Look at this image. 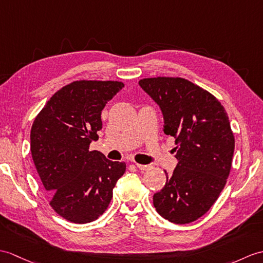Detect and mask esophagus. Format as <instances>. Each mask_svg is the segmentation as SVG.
I'll list each match as a JSON object with an SVG mask.
<instances>
[{"label": "esophagus", "instance_id": "1", "mask_svg": "<svg viewBox=\"0 0 263 263\" xmlns=\"http://www.w3.org/2000/svg\"><path fill=\"white\" fill-rule=\"evenodd\" d=\"M136 166H137V168H139L140 170H146L149 168V166L148 164H141V163H136Z\"/></svg>", "mask_w": 263, "mask_h": 263}]
</instances>
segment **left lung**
<instances>
[{
  "mask_svg": "<svg viewBox=\"0 0 263 263\" xmlns=\"http://www.w3.org/2000/svg\"><path fill=\"white\" fill-rule=\"evenodd\" d=\"M141 88L159 105L163 132L174 137L178 160L154 195L156 211L169 222L203 216L227 184L234 152L228 113L215 96L180 77L143 78Z\"/></svg>",
  "mask_w": 263,
  "mask_h": 263,
  "instance_id": "1",
  "label": "left lung"
}]
</instances>
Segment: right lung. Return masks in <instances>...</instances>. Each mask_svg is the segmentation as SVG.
Wrapping results in <instances>:
<instances>
[{
    "mask_svg": "<svg viewBox=\"0 0 263 263\" xmlns=\"http://www.w3.org/2000/svg\"><path fill=\"white\" fill-rule=\"evenodd\" d=\"M124 87L114 81H76L56 91L36 115L30 133L34 166L53 211L67 221H95L113 197L125 162L89 151L99 139L106 103Z\"/></svg>",
    "mask_w": 263,
    "mask_h": 263,
    "instance_id": "obj_1",
    "label": "right lung"
}]
</instances>
